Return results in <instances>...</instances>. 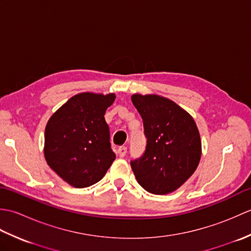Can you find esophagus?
Returning a JSON list of instances; mask_svg holds the SVG:
<instances>
[{"instance_id": "esophagus-1", "label": "esophagus", "mask_w": 251, "mask_h": 251, "mask_svg": "<svg viewBox=\"0 0 251 251\" xmlns=\"http://www.w3.org/2000/svg\"><path fill=\"white\" fill-rule=\"evenodd\" d=\"M127 153V148L126 147H120L117 149V154H119L120 157H124Z\"/></svg>"}]
</instances>
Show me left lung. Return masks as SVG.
Returning <instances> with one entry per match:
<instances>
[{
	"label": "left lung",
	"instance_id": "1",
	"mask_svg": "<svg viewBox=\"0 0 251 251\" xmlns=\"http://www.w3.org/2000/svg\"><path fill=\"white\" fill-rule=\"evenodd\" d=\"M143 121L147 147L130 162L136 179L152 194H167L180 188L199 166L201 142L188 112L157 95L131 96Z\"/></svg>",
	"mask_w": 251,
	"mask_h": 251
}]
</instances>
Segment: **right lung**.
Masks as SVG:
<instances>
[{
    "mask_svg": "<svg viewBox=\"0 0 251 251\" xmlns=\"http://www.w3.org/2000/svg\"><path fill=\"white\" fill-rule=\"evenodd\" d=\"M114 100V94H77L47 122L46 162L74 188L97 183L115 159L109 126L104 120L105 111Z\"/></svg>",
    "mask_w": 251,
    "mask_h": 251,
    "instance_id": "right-lung-1",
    "label": "right lung"
}]
</instances>
